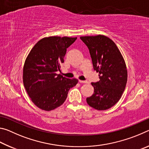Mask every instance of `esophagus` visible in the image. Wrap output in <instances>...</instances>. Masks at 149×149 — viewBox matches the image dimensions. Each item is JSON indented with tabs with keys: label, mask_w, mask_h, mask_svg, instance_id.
Returning a JSON list of instances; mask_svg holds the SVG:
<instances>
[{
	"label": "esophagus",
	"mask_w": 149,
	"mask_h": 149,
	"mask_svg": "<svg viewBox=\"0 0 149 149\" xmlns=\"http://www.w3.org/2000/svg\"><path fill=\"white\" fill-rule=\"evenodd\" d=\"M79 82L81 84H88V81H82V80H79Z\"/></svg>",
	"instance_id": "34e87169"
}]
</instances>
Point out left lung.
<instances>
[{"label": "left lung", "instance_id": "8db88e82", "mask_svg": "<svg viewBox=\"0 0 149 149\" xmlns=\"http://www.w3.org/2000/svg\"><path fill=\"white\" fill-rule=\"evenodd\" d=\"M87 45L93 68L99 72V81L91 83L94 93L87 98L90 107L98 110L109 109L119 101L127 81L125 60L116 45L102 35L81 37Z\"/></svg>", "mask_w": 149, "mask_h": 149}]
</instances>
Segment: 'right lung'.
<instances>
[{
	"label": "right lung",
	"mask_w": 149,
	"mask_h": 149,
	"mask_svg": "<svg viewBox=\"0 0 149 149\" xmlns=\"http://www.w3.org/2000/svg\"><path fill=\"white\" fill-rule=\"evenodd\" d=\"M77 37L52 36L40 40L32 48L23 69V82L31 101L40 109L50 111L61 106L66 99L70 89L78 80L68 79L56 72L67 48Z\"/></svg>",
	"instance_id": "1"
}]
</instances>
